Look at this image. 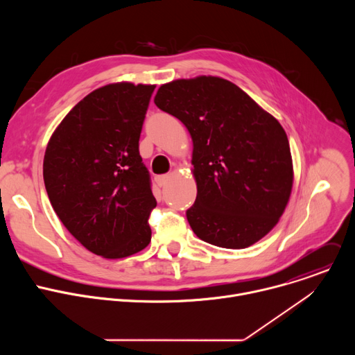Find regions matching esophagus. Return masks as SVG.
Listing matches in <instances>:
<instances>
[{
  "label": "esophagus",
  "mask_w": 355,
  "mask_h": 355,
  "mask_svg": "<svg viewBox=\"0 0 355 355\" xmlns=\"http://www.w3.org/2000/svg\"><path fill=\"white\" fill-rule=\"evenodd\" d=\"M168 180H170L168 175H160V177L156 178V182H157L159 187H164L168 182Z\"/></svg>",
  "instance_id": "1"
}]
</instances>
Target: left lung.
<instances>
[{
    "mask_svg": "<svg viewBox=\"0 0 355 355\" xmlns=\"http://www.w3.org/2000/svg\"><path fill=\"white\" fill-rule=\"evenodd\" d=\"M155 104L192 139L193 233L209 244L245 248L278 223L292 191L293 166L281 123L236 84L212 76L163 84Z\"/></svg>",
    "mask_w": 355,
    "mask_h": 355,
    "instance_id": "obj_1",
    "label": "left lung"
}]
</instances>
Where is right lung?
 <instances>
[{
    "label": "right lung",
    "instance_id": "1",
    "mask_svg": "<svg viewBox=\"0 0 355 355\" xmlns=\"http://www.w3.org/2000/svg\"><path fill=\"white\" fill-rule=\"evenodd\" d=\"M156 85L114 83L94 89L64 116L43 159L47 196L66 229L91 252L123 259L151 240L157 202L139 139Z\"/></svg>",
    "mask_w": 355,
    "mask_h": 355
}]
</instances>
